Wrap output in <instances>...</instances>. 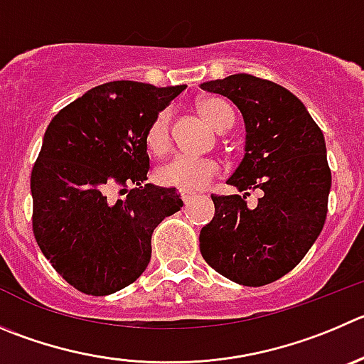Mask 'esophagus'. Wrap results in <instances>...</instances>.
Masks as SVG:
<instances>
[{
	"instance_id": "obj_1",
	"label": "esophagus",
	"mask_w": 364,
	"mask_h": 364,
	"mask_svg": "<svg viewBox=\"0 0 364 364\" xmlns=\"http://www.w3.org/2000/svg\"><path fill=\"white\" fill-rule=\"evenodd\" d=\"M196 195H193V193H180V198H182V202L188 205L189 202H193V198H195Z\"/></svg>"
}]
</instances>
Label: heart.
Masks as SVG:
<instances>
[{"instance_id":"heart-1","label":"heart","mask_w":364,"mask_h":364,"mask_svg":"<svg viewBox=\"0 0 364 364\" xmlns=\"http://www.w3.org/2000/svg\"><path fill=\"white\" fill-rule=\"evenodd\" d=\"M200 114L207 124L225 132L234 123V109L228 102L221 98H207L198 105ZM146 146L151 154L162 155L171 146V134H169V112L161 110L151 119L146 130ZM220 173V162L216 159L198 157H178L171 159L157 169V180L166 188H175L180 191H200L210 184Z\"/></svg>"}]
</instances>
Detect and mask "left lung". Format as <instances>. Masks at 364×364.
Returning a JSON list of instances; mask_svg holds the SVG:
<instances>
[{"instance_id": "8db88e82", "label": "left lung", "mask_w": 364, "mask_h": 364, "mask_svg": "<svg viewBox=\"0 0 364 364\" xmlns=\"http://www.w3.org/2000/svg\"><path fill=\"white\" fill-rule=\"evenodd\" d=\"M202 89L236 103L247 146L228 178L245 195H213L214 218L200 232V252L220 275L259 288L291 272L323 228L331 191L323 134L275 82L240 73ZM250 191H262L255 206L246 205Z\"/></svg>"}]
</instances>
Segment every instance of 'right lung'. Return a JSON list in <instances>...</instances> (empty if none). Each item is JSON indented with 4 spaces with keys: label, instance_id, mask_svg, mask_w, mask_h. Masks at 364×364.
I'll return each mask as SVG.
<instances>
[{
    "label": "right lung",
    "instance_id": "add662e5",
    "mask_svg": "<svg viewBox=\"0 0 364 364\" xmlns=\"http://www.w3.org/2000/svg\"><path fill=\"white\" fill-rule=\"evenodd\" d=\"M184 89L109 82L48 124L30 178L33 236L78 291L110 295L139 279L154 228L182 207L175 188L146 184V130ZM112 188L124 198L110 199Z\"/></svg>",
    "mask_w": 364,
    "mask_h": 364
}]
</instances>
